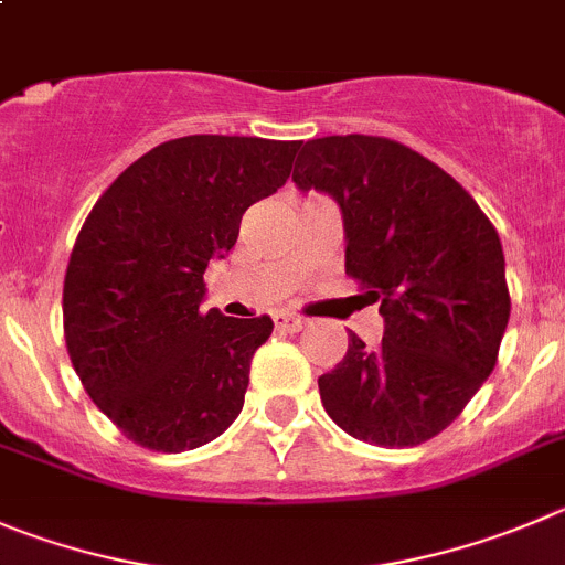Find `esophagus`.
<instances>
[{
    "label": "esophagus",
    "mask_w": 565,
    "mask_h": 565,
    "mask_svg": "<svg viewBox=\"0 0 565 565\" xmlns=\"http://www.w3.org/2000/svg\"><path fill=\"white\" fill-rule=\"evenodd\" d=\"M273 326H276V331H281V334H295V331H300L307 326V320L295 318V315H276V318H273Z\"/></svg>",
    "instance_id": "obj_1"
}]
</instances>
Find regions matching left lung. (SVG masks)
I'll use <instances>...</instances> for the list:
<instances>
[{
    "mask_svg": "<svg viewBox=\"0 0 565 565\" xmlns=\"http://www.w3.org/2000/svg\"><path fill=\"white\" fill-rule=\"evenodd\" d=\"M292 181L337 200L345 273L382 300V345L348 334L318 379L326 413L384 449L429 440L497 365L510 320L497 228L449 172L382 136L298 145Z\"/></svg>",
    "mask_w": 565,
    "mask_h": 565,
    "instance_id": "obj_1",
    "label": "left lung"
}]
</instances>
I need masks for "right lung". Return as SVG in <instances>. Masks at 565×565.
Instances as JSON below:
<instances>
[{
    "label": "right lung",
    "instance_id": "add662e5",
    "mask_svg": "<svg viewBox=\"0 0 565 565\" xmlns=\"http://www.w3.org/2000/svg\"><path fill=\"white\" fill-rule=\"evenodd\" d=\"M298 141L183 136L134 161L94 203L63 281V331L83 387L128 440L178 455L245 404L273 320L200 312L203 273L242 214L287 183Z\"/></svg>",
    "mask_w": 565,
    "mask_h": 565
}]
</instances>
